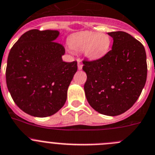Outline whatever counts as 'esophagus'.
<instances>
[{
  "label": "esophagus",
  "mask_w": 155,
  "mask_h": 155,
  "mask_svg": "<svg viewBox=\"0 0 155 155\" xmlns=\"http://www.w3.org/2000/svg\"><path fill=\"white\" fill-rule=\"evenodd\" d=\"M82 69V64L80 63V62H78V69L79 70H81Z\"/></svg>",
  "instance_id": "1"
}]
</instances>
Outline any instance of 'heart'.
Segmentation results:
<instances>
[{
  "instance_id": "1",
  "label": "heart",
  "mask_w": 155,
  "mask_h": 155,
  "mask_svg": "<svg viewBox=\"0 0 155 155\" xmlns=\"http://www.w3.org/2000/svg\"><path fill=\"white\" fill-rule=\"evenodd\" d=\"M68 43L73 50L84 51L88 59L95 60L108 53L111 46V38L107 34L97 32L82 31L70 36Z\"/></svg>"
}]
</instances>
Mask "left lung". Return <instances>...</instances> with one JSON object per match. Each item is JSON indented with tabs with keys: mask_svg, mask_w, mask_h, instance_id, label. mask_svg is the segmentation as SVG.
Returning a JSON list of instances; mask_svg holds the SVG:
<instances>
[{
	"mask_svg": "<svg viewBox=\"0 0 155 155\" xmlns=\"http://www.w3.org/2000/svg\"><path fill=\"white\" fill-rule=\"evenodd\" d=\"M112 50L94 61L84 60L87 75L84 90L88 102L102 115L115 116L128 110L138 100L147 79L144 47L123 31L108 33Z\"/></svg>",
	"mask_w": 155,
	"mask_h": 155,
	"instance_id": "obj_1",
	"label": "left lung"
}]
</instances>
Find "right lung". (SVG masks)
I'll list each match as a JSON object with an SVG mask.
<instances>
[{"label":"right lung","instance_id":"1","mask_svg":"<svg viewBox=\"0 0 155 155\" xmlns=\"http://www.w3.org/2000/svg\"><path fill=\"white\" fill-rule=\"evenodd\" d=\"M58 30L26 32L10 51L6 82L16 105L34 117L50 116L64 105L77 62L66 63Z\"/></svg>","mask_w":155,"mask_h":155}]
</instances>
